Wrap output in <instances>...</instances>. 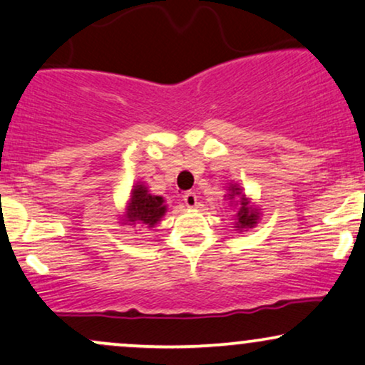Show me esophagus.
I'll return each instance as SVG.
<instances>
[{"label": "esophagus", "mask_w": 365, "mask_h": 365, "mask_svg": "<svg viewBox=\"0 0 365 365\" xmlns=\"http://www.w3.org/2000/svg\"><path fill=\"white\" fill-rule=\"evenodd\" d=\"M184 203H186L187 208H195V206L197 205V196H196V192L187 191L186 195H184Z\"/></svg>", "instance_id": "34e87169"}]
</instances>
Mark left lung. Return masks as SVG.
<instances>
[{
	"label": "left lung",
	"instance_id": "left-lung-1",
	"mask_svg": "<svg viewBox=\"0 0 365 365\" xmlns=\"http://www.w3.org/2000/svg\"><path fill=\"white\" fill-rule=\"evenodd\" d=\"M228 200H233V197L240 196V206H238V211H237V228L238 230H244V228H252L255 227V223H257L259 220V213L257 210L250 208L249 206V200H247L245 195H242V190L238 187V184H230V187H228Z\"/></svg>",
	"mask_w": 365,
	"mask_h": 365
}]
</instances>
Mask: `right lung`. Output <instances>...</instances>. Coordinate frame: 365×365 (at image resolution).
Segmentation results:
<instances>
[{"instance_id":"add662e5","label":"right lung","mask_w":365,"mask_h":365,"mask_svg":"<svg viewBox=\"0 0 365 365\" xmlns=\"http://www.w3.org/2000/svg\"><path fill=\"white\" fill-rule=\"evenodd\" d=\"M165 211H168V205H165L164 197L150 195L145 184L137 182L133 186L132 195H130L123 220L128 225L142 223L147 228H152L160 222Z\"/></svg>"}]
</instances>
